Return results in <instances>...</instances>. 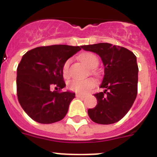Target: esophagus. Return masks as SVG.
<instances>
[{
    "mask_svg": "<svg viewBox=\"0 0 157 157\" xmlns=\"http://www.w3.org/2000/svg\"><path fill=\"white\" fill-rule=\"evenodd\" d=\"M75 96H76V98H85V96L82 95V94H77Z\"/></svg>",
    "mask_w": 157,
    "mask_h": 157,
    "instance_id": "34e87169",
    "label": "esophagus"
}]
</instances>
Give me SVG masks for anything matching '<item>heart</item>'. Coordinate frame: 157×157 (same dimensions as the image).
Wrapping results in <instances>:
<instances>
[{
	"mask_svg": "<svg viewBox=\"0 0 157 157\" xmlns=\"http://www.w3.org/2000/svg\"><path fill=\"white\" fill-rule=\"evenodd\" d=\"M81 60L90 68H94L98 64V57L93 53L83 54L81 56ZM69 66H70V59H67L64 62L63 68H62L63 75L64 77L68 76ZM94 86H95V82L91 78L86 80L73 79L69 82L68 83V87L71 90L79 93V94H85V93L88 92L91 89L94 88Z\"/></svg>",
	"mask_w": 157,
	"mask_h": 157,
	"instance_id": "obj_1",
	"label": "heart"
}]
</instances>
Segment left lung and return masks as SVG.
Returning <instances> with one entry per match:
<instances>
[{
  "label": "left lung",
  "mask_w": 157,
  "mask_h": 157,
  "mask_svg": "<svg viewBox=\"0 0 157 157\" xmlns=\"http://www.w3.org/2000/svg\"><path fill=\"white\" fill-rule=\"evenodd\" d=\"M81 47L84 50L98 54L105 66V75L100 86L105 90L94 94L98 105L89 109V116L99 124L120 121L132 107L138 94L136 56L127 48L110 43Z\"/></svg>",
  "instance_id": "1"
}]
</instances>
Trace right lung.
<instances>
[{"instance_id":"1","label":"right lung","mask_w":157,"mask_h":157,"mask_svg":"<svg viewBox=\"0 0 157 157\" xmlns=\"http://www.w3.org/2000/svg\"><path fill=\"white\" fill-rule=\"evenodd\" d=\"M79 50V46L54 45L37 47L23 55L17 67V97L32 120L48 124L66 116L75 94L60 91L66 86L62 68L64 62ZM53 87L56 90L52 91Z\"/></svg>"}]
</instances>
